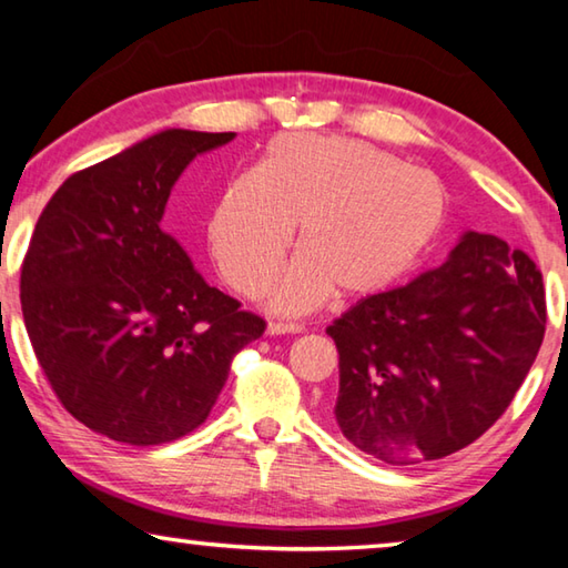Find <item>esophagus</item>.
Wrapping results in <instances>:
<instances>
[{"label": "esophagus", "instance_id": "34e87169", "mask_svg": "<svg viewBox=\"0 0 568 568\" xmlns=\"http://www.w3.org/2000/svg\"><path fill=\"white\" fill-rule=\"evenodd\" d=\"M303 328L297 323H267V328H265V333L267 335H285V333H301Z\"/></svg>", "mask_w": 568, "mask_h": 568}]
</instances>
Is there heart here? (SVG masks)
<instances>
[{
    "instance_id": "obj_1",
    "label": "heart",
    "mask_w": 568,
    "mask_h": 568,
    "mask_svg": "<svg viewBox=\"0 0 568 568\" xmlns=\"http://www.w3.org/2000/svg\"><path fill=\"white\" fill-rule=\"evenodd\" d=\"M448 225L440 182L371 142L283 134L250 175L217 192L207 245L237 293L267 283L291 245L301 255L277 275L271 305L305 313L335 291L345 301L381 295L416 271Z\"/></svg>"
}]
</instances>
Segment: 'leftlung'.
Listing matches in <instances>:
<instances>
[{"mask_svg":"<svg viewBox=\"0 0 568 568\" xmlns=\"http://www.w3.org/2000/svg\"><path fill=\"white\" fill-rule=\"evenodd\" d=\"M544 331L536 263L468 230L436 271L363 297L328 325L341 355L335 423L393 466L456 454L501 418Z\"/></svg>","mask_w":568,"mask_h":568,"instance_id":"8db88e82","label":"left lung"}]
</instances>
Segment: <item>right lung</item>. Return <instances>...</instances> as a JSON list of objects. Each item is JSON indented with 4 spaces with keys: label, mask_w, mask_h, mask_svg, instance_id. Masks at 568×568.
Returning a JSON list of instances; mask_svg holds the SVG:
<instances>
[{
    "label": "right lung",
    "mask_w": 568,
    "mask_h": 568,
    "mask_svg": "<svg viewBox=\"0 0 568 568\" xmlns=\"http://www.w3.org/2000/svg\"><path fill=\"white\" fill-rule=\"evenodd\" d=\"M233 138L162 130L67 178L37 220L24 325L57 398L94 434L130 446L187 436L265 331L160 227L182 170Z\"/></svg>",
    "instance_id": "1"
}]
</instances>
